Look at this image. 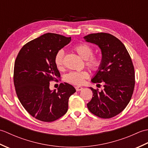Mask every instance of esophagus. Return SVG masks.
I'll list each match as a JSON object with an SVG mask.
<instances>
[{
	"label": "esophagus",
	"mask_w": 148,
	"mask_h": 148,
	"mask_svg": "<svg viewBox=\"0 0 148 148\" xmlns=\"http://www.w3.org/2000/svg\"><path fill=\"white\" fill-rule=\"evenodd\" d=\"M75 88H76V91H81V90H83V87H81V86H76V87H75Z\"/></svg>",
	"instance_id": "34e87169"
}]
</instances>
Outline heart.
Listing matches in <instances>:
<instances>
[{
  "mask_svg": "<svg viewBox=\"0 0 148 148\" xmlns=\"http://www.w3.org/2000/svg\"><path fill=\"white\" fill-rule=\"evenodd\" d=\"M74 49L81 58L85 60L86 65L88 67L93 71L98 70L101 65V60L99 56L92 55L93 50L92 47L87 44L83 43L74 46ZM64 58V50H59L56 53L54 59L55 64L58 69L63 68ZM88 77V74L86 71H73L65 75V80L69 83L79 85L82 84L84 79Z\"/></svg>",
  "mask_w": 148,
  "mask_h": 148,
  "instance_id": "obj_1",
  "label": "heart"
}]
</instances>
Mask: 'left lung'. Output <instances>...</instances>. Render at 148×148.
Segmentation results:
<instances>
[{
	"instance_id": "obj_1",
	"label": "left lung",
	"mask_w": 148,
	"mask_h": 148,
	"mask_svg": "<svg viewBox=\"0 0 148 148\" xmlns=\"http://www.w3.org/2000/svg\"><path fill=\"white\" fill-rule=\"evenodd\" d=\"M83 39L101 50V65L91 81L103 84L100 92L90 87L93 97L87 107L98 117H114L123 111L133 94L135 72L131 58L123 44L111 34H91Z\"/></svg>"
}]
</instances>
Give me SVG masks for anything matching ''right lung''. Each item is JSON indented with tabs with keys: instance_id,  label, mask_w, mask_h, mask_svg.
Here are the masks:
<instances>
[{
	"instance_id": "add662e5",
	"label": "right lung",
	"mask_w": 148,
	"mask_h": 148,
	"mask_svg": "<svg viewBox=\"0 0 148 148\" xmlns=\"http://www.w3.org/2000/svg\"><path fill=\"white\" fill-rule=\"evenodd\" d=\"M71 37L47 33L25 45L15 60L14 84L18 99L33 117L51 122L68 110L69 97L76 89L60 83L57 91L49 88V82L60 77L55 64L58 51L71 42Z\"/></svg>"
}]
</instances>
